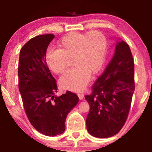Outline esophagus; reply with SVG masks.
<instances>
[{
  "label": "esophagus",
  "instance_id": "obj_1",
  "mask_svg": "<svg viewBox=\"0 0 152 152\" xmlns=\"http://www.w3.org/2000/svg\"><path fill=\"white\" fill-rule=\"evenodd\" d=\"M78 98H79V99L82 100L83 99V97H84V94H83V93L80 92V93H78Z\"/></svg>",
  "mask_w": 152,
  "mask_h": 152
}]
</instances>
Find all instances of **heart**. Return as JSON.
<instances>
[{
  "label": "heart",
  "mask_w": 152,
  "mask_h": 152,
  "mask_svg": "<svg viewBox=\"0 0 152 152\" xmlns=\"http://www.w3.org/2000/svg\"><path fill=\"white\" fill-rule=\"evenodd\" d=\"M58 50H49L46 54V63L53 72L62 74L72 59L74 67L60 79L62 88L74 92L86 88L90 74H96L104 64L107 48L106 37L102 33L70 32L58 42Z\"/></svg>",
  "instance_id": "b5f03b06"
}]
</instances>
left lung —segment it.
<instances>
[{
  "label": "left lung",
  "instance_id": "left-lung-1",
  "mask_svg": "<svg viewBox=\"0 0 152 152\" xmlns=\"http://www.w3.org/2000/svg\"><path fill=\"white\" fill-rule=\"evenodd\" d=\"M135 90L134 61L129 46L117 42L114 55L85 99L90 105L87 130L99 138L116 135L124 126Z\"/></svg>",
  "mask_w": 152,
  "mask_h": 152
}]
</instances>
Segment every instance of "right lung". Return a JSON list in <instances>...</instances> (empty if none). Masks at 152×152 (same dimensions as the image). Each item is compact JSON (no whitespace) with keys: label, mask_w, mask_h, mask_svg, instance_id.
<instances>
[{"label":"right lung","mask_w":152,"mask_h":152,"mask_svg":"<svg viewBox=\"0 0 152 152\" xmlns=\"http://www.w3.org/2000/svg\"><path fill=\"white\" fill-rule=\"evenodd\" d=\"M55 35H38L20 50L19 90L26 115L38 132L47 136L62 134L68 113L78 104L75 93L66 91L58 96L56 79L46 63V52Z\"/></svg>","instance_id":"add662e5"}]
</instances>
